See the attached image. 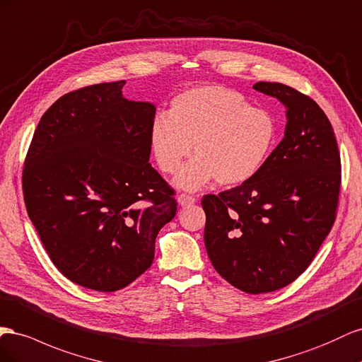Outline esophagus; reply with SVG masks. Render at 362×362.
I'll return each instance as SVG.
<instances>
[{"label":"esophagus","mask_w":362,"mask_h":362,"mask_svg":"<svg viewBox=\"0 0 362 362\" xmlns=\"http://www.w3.org/2000/svg\"><path fill=\"white\" fill-rule=\"evenodd\" d=\"M177 202L180 206H191L194 204L195 202H197V199L192 197V195H187V194H180L177 197Z\"/></svg>","instance_id":"1"}]
</instances>
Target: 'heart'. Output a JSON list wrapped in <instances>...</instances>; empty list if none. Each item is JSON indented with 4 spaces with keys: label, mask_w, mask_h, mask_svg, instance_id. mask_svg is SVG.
I'll use <instances>...</instances> for the list:
<instances>
[{
    "label": "heart",
    "mask_w": 362,
    "mask_h": 362,
    "mask_svg": "<svg viewBox=\"0 0 362 362\" xmlns=\"http://www.w3.org/2000/svg\"><path fill=\"white\" fill-rule=\"evenodd\" d=\"M276 139L277 122L270 112L253 107L241 92L216 85L183 90L170 113H159L150 127L153 156L163 173H175L194 153L174 180L187 191L215 179L223 187L250 180L270 158Z\"/></svg>",
    "instance_id": "obj_1"
}]
</instances>
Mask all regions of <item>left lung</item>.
<instances>
[{"instance_id":"8db88e82","label":"left lung","mask_w":362,"mask_h":362,"mask_svg":"<svg viewBox=\"0 0 362 362\" xmlns=\"http://www.w3.org/2000/svg\"><path fill=\"white\" fill-rule=\"evenodd\" d=\"M253 89L286 107L281 144L250 180L202 200L204 245L221 277L249 294L290 285L313 262L335 221L341 160L317 103L282 83Z\"/></svg>"}]
</instances>
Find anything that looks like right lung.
I'll return each mask as SVG.
<instances>
[{
    "label": "right lung",
    "instance_id": "add662e5",
    "mask_svg": "<svg viewBox=\"0 0 362 362\" xmlns=\"http://www.w3.org/2000/svg\"><path fill=\"white\" fill-rule=\"evenodd\" d=\"M126 81L72 90L40 118L23 171L30 220L57 270L112 293L148 270L154 241L177 212L151 167L153 103L122 97Z\"/></svg>",
    "mask_w": 362,
    "mask_h": 362
}]
</instances>
